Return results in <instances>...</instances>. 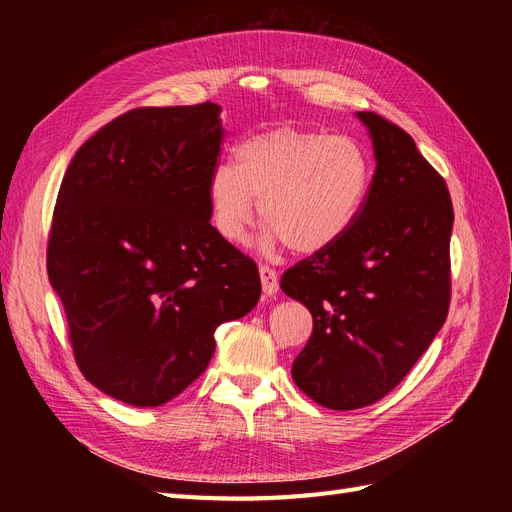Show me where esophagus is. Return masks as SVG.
<instances>
[{"label": "esophagus", "mask_w": 512, "mask_h": 512, "mask_svg": "<svg viewBox=\"0 0 512 512\" xmlns=\"http://www.w3.org/2000/svg\"><path fill=\"white\" fill-rule=\"evenodd\" d=\"M260 282H262V292L269 294V297H273V294L277 292V288H280V282H277L275 269H271L267 265H260Z\"/></svg>", "instance_id": "esophagus-1"}]
</instances>
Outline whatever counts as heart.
Returning a JSON list of instances; mask_svg holds the SVG:
<instances>
[{
	"mask_svg": "<svg viewBox=\"0 0 512 512\" xmlns=\"http://www.w3.org/2000/svg\"><path fill=\"white\" fill-rule=\"evenodd\" d=\"M235 158L237 166H215L209 179L215 230L226 241H243L260 203L267 241H284L303 256L346 237L374 177L367 151L354 138L314 130L256 134L237 147Z\"/></svg>",
	"mask_w": 512,
	"mask_h": 512,
	"instance_id": "1",
	"label": "heart"
}]
</instances>
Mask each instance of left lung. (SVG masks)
<instances>
[{"label":"left lung","mask_w":512,"mask_h":512,"mask_svg":"<svg viewBox=\"0 0 512 512\" xmlns=\"http://www.w3.org/2000/svg\"><path fill=\"white\" fill-rule=\"evenodd\" d=\"M376 173L359 220L329 250L282 275L314 331L292 380L316 404L356 410L406 378L438 335L451 303L453 203L412 136L376 113H356Z\"/></svg>","instance_id":"1"}]
</instances>
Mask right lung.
Wrapping results in <instances>:
<instances>
[{
    "label": "right lung",
    "instance_id": "1",
    "mask_svg": "<svg viewBox=\"0 0 512 512\" xmlns=\"http://www.w3.org/2000/svg\"><path fill=\"white\" fill-rule=\"evenodd\" d=\"M222 106L134 108L76 151L46 269L83 376L156 408L203 374L215 329L250 314L260 275L211 226Z\"/></svg>",
    "mask_w": 512,
    "mask_h": 512
}]
</instances>
